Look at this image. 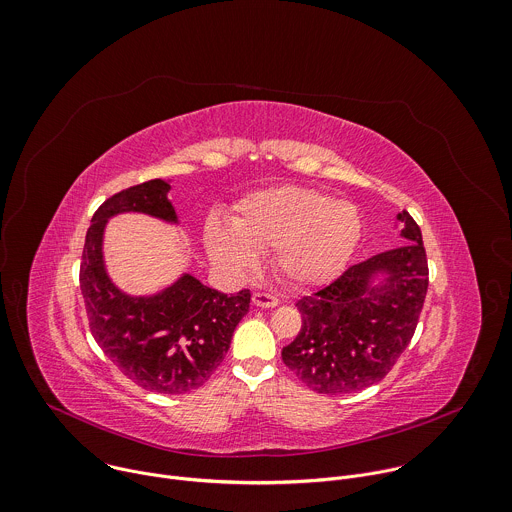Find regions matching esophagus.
<instances>
[{"label":"esophagus","instance_id":"obj_1","mask_svg":"<svg viewBox=\"0 0 512 512\" xmlns=\"http://www.w3.org/2000/svg\"><path fill=\"white\" fill-rule=\"evenodd\" d=\"M252 302L258 308H274V306H278V298L268 294V292H254L252 294Z\"/></svg>","mask_w":512,"mask_h":512}]
</instances>
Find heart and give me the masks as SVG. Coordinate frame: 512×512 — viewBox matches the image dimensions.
Listing matches in <instances>:
<instances>
[{"label":"heart","instance_id":"b5f03b06","mask_svg":"<svg viewBox=\"0 0 512 512\" xmlns=\"http://www.w3.org/2000/svg\"><path fill=\"white\" fill-rule=\"evenodd\" d=\"M232 226L216 220L206 224V246L214 260L250 272L258 264L256 250H274L278 274L294 286H314L338 274L362 234L352 204L296 186L246 196Z\"/></svg>","mask_w":512,"mask_h":512}]
</instances>
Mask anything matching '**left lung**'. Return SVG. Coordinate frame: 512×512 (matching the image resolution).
I'll return each mask as SVG.
<instances>
[{
    "label": "left lung",
    "mask_w": 512,
    "mask_h": 512,
    "mask_svg": "<svg viewBox=\"0 0 512 512\" xmlns=\"http://www.w3.org/2000/svg\"><path fill=\"white\" fill-rule=\"evenodd\" d=\"M404 246L346 268L324 288L302 296L298 336L282 362L318 394L356 392L382 380L410 344L428 288V260L418 224L398 214ZM384 269L389 280L369 286Z\"/></svg>",
    "instance_id": "8db88e82"
}]
</instances>
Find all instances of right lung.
<instances>
[{
	"label": "right lung",
	"mask_w": 512,
	"mask_h": 512,
	"mask_svg": "<svg viewBox=\"0 0 512 512\" xmlns=\"http://www.w3.org/2000/svg\"><path fill=\"white\" fill-rule=\"evenodd\" d=\"M170 184L150 180L108 198L86 234L80 288L90 332L104 354L138 386L158 394H184L202 386L222 364L238 322L250 308V290L234 296L184 276L152 298H130L106 276L102 234L120 212L176 220Z\"/></svg>",
	"instance_id": "add662e5"
}]
</instances>
